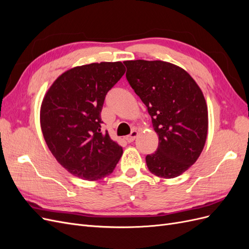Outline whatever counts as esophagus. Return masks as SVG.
I'll use <instances>...</instances> for the list:
<instances>
[{
  "mask_svg": "<svg viewBox=\"0 0 249 249\" xmlns=\"http://www.w3.org/2000/svg\"><path fill=\"white\" fill-rule=\"evenodd\" d=\"M137 136H138V132L137 131H132L131 134L127 135V136L125 137V140L129 142V143H131V142H133L135 139L137 138Z\"/></svg>",
  "mask_w": 249,
  "mask_h": 249,
  "instance_id": "esophagus-1",
  "label": "esophagus"
}]
</instances>
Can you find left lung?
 I'll return each mask as SVG.
<instances>
[{
  "label": "left lung",
  "mask_w": 249,
  "mask_h": 249,
  "mask_svg": "<svg viewBox=\"0 0 249 249\" xmlns=\"http://www.w3.org/2000/svg\"><path fill=\"white\" fill-rule=\"evenodd\" d=\"M125 77L152 117L159 136L156 152L145 157L155 176L178 177L196 162L208 134L205 96L192 77L169 62L124 61Z\"/></svg>",
  "instance_id": "obj_1"
}]
</instances>
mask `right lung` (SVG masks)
Here are the masks:
<instances>
[{"instance_id": "add662e5", "label": "right lung", "mask_w": 249, "mask_h": 249, "mask_svg": "<svg viewBox=\"0 0 249 249\" xmlns=\"http://www.w3.org/2000/svg\"><path fill=\"white\" fill-rule=\"evenodd\" d=\"M125 72L122 62L91 63L62 73L50 87L40 110L44 140L62 166L83 179L114 170L123 147L103 132L101 112L109 90Z\"/></svg>"}]
</instances>
